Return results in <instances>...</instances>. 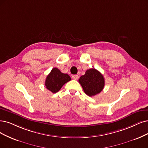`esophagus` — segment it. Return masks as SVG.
I'll use <instances>...</instances> for the list:
<instances>
[{"mask_svg": "<svg viewBox=\"0 0 148 148\" xmlns=\"http://www.w3.org/2000/svg\"><path fill=\"white\" fill-rule=\"evenodd\" d=\"M72 78L74 80H77L79 79V75H72Z\"/></svg>", "mask_w": 148, "mask_h": 148, "instance_id": "34e87169", "label": "esophagus"}]
</instances>
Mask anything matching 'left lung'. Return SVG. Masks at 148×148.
Returning a JSON list of instances; mask_svg holds the SVG:
<instances>
[{
	"mask_svg": "<svg viewBox=\"0 0 148 148\" xmlns=\"http://www.w3.org/2000/svg\"><path fill=\"white\" fill-rule=\"evenodd\" d=\"M79 82L85 94L90 97L100 93L105 85L103 76L94 68L86 70L85 75L81 76Z\"/></svg>",
	"mask_w": 148,
	"mask_h": 148,
	"instance_id": "obj_1",
	"label": "left lung"
}]
</instances>
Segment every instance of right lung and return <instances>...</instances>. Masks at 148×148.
<instances>
[{"instance_id": "right-lung-1", "label": "right lung", "mask_w": 148, "mask_h": 148, "mask_svg": "<svg viewBox=\"0 0 148 148\" xmlns=\"http://www.w3.org/2000/svg\"><path fill=\"white\" fill-rule=\"evenodd\" d=\"M71 80V78L68 74L62 73L58 68H54L47 76L45 86L47 90L56 93L62 88L63 85Z\"/></svg>"}]
</instances>
